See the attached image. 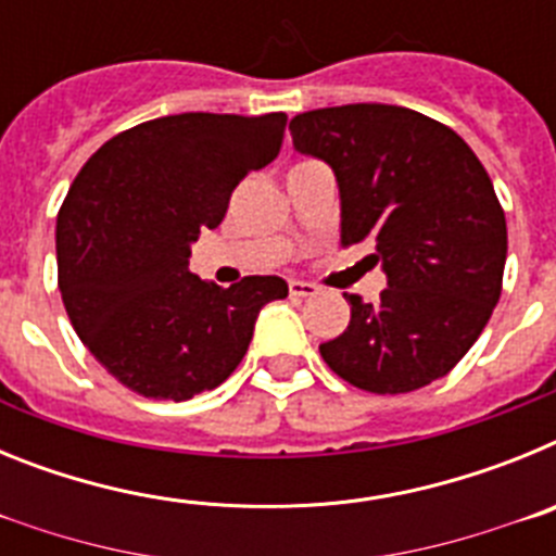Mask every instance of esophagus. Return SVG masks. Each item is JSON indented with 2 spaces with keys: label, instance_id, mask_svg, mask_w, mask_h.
I'll list each match as a JSON object with an SVG mask.
<instances>
[{
  "label": "esophagus",
  "instance_id": "esophagus-1",
  "mask_svg": "<svg viewBox=\"0 0 556 556\" xmlns=\"http://www.w3.org/2000/svg\"><path fill=\"white\" fill-rule=\"evenodd\" d=\"M317 292H320V289L314 287V283L289 281V294H292V298H314Z\"/></svg>",
  "mask_w": 556,
  "mask_h": 556
}]
</instances>
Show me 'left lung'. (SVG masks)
I'll list each match as a JSON object with an SVG mask.
<instances>
[{"mask_svg":"<svg viewBox=\"0 0 556 556\" xmlns=\"http://www.w3.org/2000/svg\"><path fill=\"white\" fill-rule=\"evenodd\" d=\"M289 130L337 175L342 244L370 242L387 273L376 303L345 298L351 323L320 345L326 365L376 395L443 378L501 298L507 219L488 169L451 127L401 105L320 108Z\"/></svg>","mask_w":556,"mask_h":556,"instance_id":"obj_1","label":"left lung"}]
</instances>
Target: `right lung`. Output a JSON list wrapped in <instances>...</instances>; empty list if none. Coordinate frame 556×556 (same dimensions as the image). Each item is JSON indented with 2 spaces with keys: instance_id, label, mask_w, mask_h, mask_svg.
I'll return each mask as SVG.
<instances>
[{
  "instance_id": "add662e5",
  "label": "right lung",
  "mask_w": 556,
  "mask_h": 556,
  "mask_svg": "<svg viewBox=\"0 0 556 556\" xmlns=\"http://www.w3.org/2000/svg\"><path fill=\"white\" fill-rule=\"evenodd\" d=\"M287 113L141 122L86 161L58 211V287L83 345L127 390L189 401L236 370L278 275L223 289L189 273L239 180L278 155Z\"/></svg>"
}]
</instances>
